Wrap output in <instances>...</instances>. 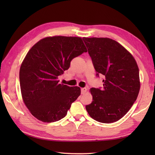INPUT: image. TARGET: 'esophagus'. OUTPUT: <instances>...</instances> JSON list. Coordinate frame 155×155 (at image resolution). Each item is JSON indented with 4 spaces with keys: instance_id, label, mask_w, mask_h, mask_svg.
I'll use <instances>...</instances> for the list:
<instances>
[{
    "instance_id": "1",
    "label": "esophagus",
    "mask_w": 155,
    "mask_h": 155,
    "mask_svg": "<svg viewBox=\"0 0 155 155\" xmlns=\"http://www.w3.org/2000/svg\"><path fill=\"white\" fill-rule=\"evenodd\" d=\"M87 91V88L86 87H84V88H81V94H84L85 93H86Z\"/></svg>"
}]
</instances>
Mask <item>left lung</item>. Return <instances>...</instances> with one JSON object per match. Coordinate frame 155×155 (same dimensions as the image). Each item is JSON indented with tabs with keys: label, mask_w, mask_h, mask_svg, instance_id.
<instances>
[{
	"label": "left lung",
	"mask_w": 155,
	"mask_h": 155,
	"mask_svg": "<svg viewBox=\"0 0 155 155\" xmlns=\"http://www.w3.org/2000/svg\"><path fill=\"white\" fill-rule=\"evenodd\" d=\"M83 39L96 76L104 77L103 88L91 89L93 102L86 109L95 120L114 123L124 117L137 100L140 90L139 67L132 54L113 39Z\"/></svg>",
	"instance_id": "8db88e82"
}]
</instances>
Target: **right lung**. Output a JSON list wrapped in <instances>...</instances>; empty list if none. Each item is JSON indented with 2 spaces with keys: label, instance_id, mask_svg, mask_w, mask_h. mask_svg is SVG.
<instances>
[{
  "label": "right lung",
  "instance_id": "right-lung-1",
  "mask_svg": "<svg viewBox=\"0 0 155 155\" xmlns=\"http://www.w3.org/2000/svg\"><path fill=\"white\" fill-rule=\"evenodd\" d=\"M87 52L81 38L62 36L42 39L28 52L20 68V86L23 101L37 119L53 123L67 115L81 88L59 84L58 77Z\"/></svg>",
  "mask_w": 155,
  "mask_h": 155
}]
</instances>
